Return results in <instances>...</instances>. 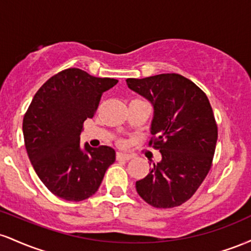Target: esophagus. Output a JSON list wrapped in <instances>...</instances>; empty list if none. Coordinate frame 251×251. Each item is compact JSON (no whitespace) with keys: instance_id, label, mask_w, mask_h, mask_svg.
Masks as SVG:
<instances>
[{"instance_id":"esophagus-1","label":"esophagus","mask_w":251,"mask_h":251,"mask_svg":"<svg viewBox=\"0 0 251 251\" xmlns=\"http://www.w3.org/2000/svg\"><path fill=\"white\" fill-rule=\"evenodd\" d=\"M117 159L118 160H129V159H132V155L127 154V153H122V152H118Z\"/></svg>"}]
</instances>
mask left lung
<instances>
[{
    "label": "left lung",
    "mask_w": 251,
    "mask_h": 251,
    "mask_svg": "<svg viewBox=\"0 0 251 251\" xmlns=\"http://www.w3.org/2000/svg\"><path fill=\"white\" fill-rule=\"evenodd\" d=\"M128 88L151 102L153 119L150 132L162 160L135 183L146 203L174 208L192 197L211 168L217 125L208 97L179 74H158L126 80Z\"/></svg>",
    "instance_id": "left-lung-1"
}]
</instances>
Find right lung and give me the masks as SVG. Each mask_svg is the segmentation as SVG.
<instances>
[{
	"mask_svg": "<svg viewBox=\"0 0 251 251\" xmlns=\"http://www.w3.org/2000/svg\"><path fill=\"white\" fill-rule=\"evenodd\" d=\"M117 83V79L68 68L47 80L31 100L22 125L25 150L46 188L62 200L80 201L93 196L116 160L109 146L80 145V133L103 92Z\"/></svg>",
	"mask_w": 251,
	"mask_h": 251,
	"instance_id": "1",
	"label": "right lung"
}]
</instances>
